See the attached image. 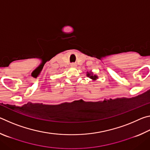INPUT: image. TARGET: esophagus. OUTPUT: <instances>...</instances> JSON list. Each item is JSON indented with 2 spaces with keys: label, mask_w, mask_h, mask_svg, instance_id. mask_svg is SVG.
Segmentation results:
<instances>
[{
  "label": "esophagus",
  "mask_w": 150,
  "mask_h": 150,
  "mask_svg": "<svg viewBox=\"0 0 150 150\" xmlns=\"http://www.w3.org/2000/svg\"><path fill=\"white\" fill-rule=\"evenodd\" d=\"M71 67H75L76 66V64H75V63H71Z\"/></svg>",
  "instance_id": "34e87169"
}]
</instances>
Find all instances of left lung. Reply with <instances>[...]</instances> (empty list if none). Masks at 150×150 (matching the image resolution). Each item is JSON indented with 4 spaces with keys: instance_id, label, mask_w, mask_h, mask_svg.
Returning <instances> with one entry per match:
<instances>
[{
    "instance_id": "1",
    "label": "left lung",
    "mask_w": 150,
    "mask_h": 150,
    "mask_svg": "<svg viewBox=\"0 0 150 150\" xmlns=\"http://www.w3.org/2000/svg\"><path fill=\"white\" fill-rule=\"evenodd\" d=\"M87 76H88V77H89L91 79H94V80L96 79V78H97V77H96V75H91V73H88L87 74Z\"/></svg>"
}]
</instances>
